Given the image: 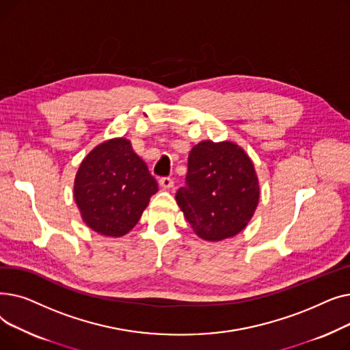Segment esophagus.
Listing matches in <instances>:
<instances>
[{"mask_svg": "<svg viewBox=\"0 0 350 350\" xmlns=\"http://www.w3.org/2000/svg\"><path fill=\"white\" fill-rule=\"evenodd\" d=\"M159 183H160V186L163 189H167L169 190V189L173 187V180L170 177H163V178L159 180Z\"/></svg>", "mask_w": 350, "mask_h": 350, "instance_id": "obj_1", "label": "esophagus"}]
</instances>
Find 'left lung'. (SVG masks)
Segmentation results:
<instances>
[{
	"label": "left lung",
	"instance_id": "obj_1",
	"mask_svg": "<svg viewBox=\"0 0 350 350\" xmlns=\"http://www.w3.org/2000/svg\"><path fill=\"white\" fill-rule=\"evenodd\" d=\"M176 201L196 235L218 243L240 234L260 201L254 163L241 146L224 140L197 143L189 154L186 187Z\"/></svg>",
	"mask_w": 350,
	"mask_h": 350
}]
</instances>
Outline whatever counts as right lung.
I'll use <instances>...</instances> for the list:
<instances>
[{
    "label": "right lung",
    "mask_w": 350,
    "mask_h": 350,
    "mask_svg": "<svg viewBox=\"0 0 350 350\" xmlns=\"http://www.w3.org/2000/svg\"><path fill=\"white\" fill-rule=\"evenodd\" d=\"M159 190L131 140L109 139L82 160L73 183V198L83 223L95 232L119 238L140 219Z\"/></svg>",
    "instance_id": "obj_1"
}]
</instances>
